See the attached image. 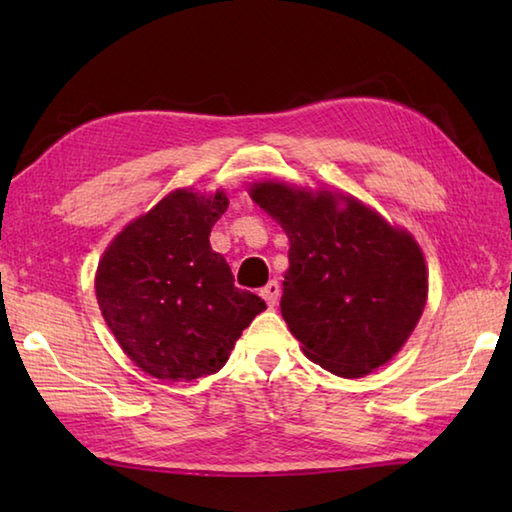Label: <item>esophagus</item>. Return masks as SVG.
I'll list each match as a JSON object with an SVG mask.
<instances>
[{
    "label": "esophagus",
    "mask_w": 512,
    "mask_h": 512,
    "mask_svg": "<svg viewBox=\"0 0 512 512\" xmlns=\"http://www.w3.org/2000/svg\"><path fill=\"white\" fill-rule=\"evenodd\" d=\"M259 295H262V299L268 303V308H275L277 297H279V284L277 281H268V286H264Z\"/></svg>",
    "instance_id": "1"
}]
</instances>
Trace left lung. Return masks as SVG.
I'll return each instance as SVG.
<instances>
[{
  "instance_id": "8db88e82",
  "label": "left lung",
  "mask_w": 512,
  "mask_h": 512,
  "mask_svg": "<svg viewBox=\"0 0 512 512\" xmlns=\"http://www.w3.org/2000/svg\"><path fill=\"white\" fill-rule=\"evenodd\" d=\"M248 195L288 235L281 317L301 352L341 378L389 363L427 306L416 237L339 189L259 180Z\"/></svg>"
}]
</instances>
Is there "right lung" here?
<instances>
[{"mask_svg":"<svg viewBox=\"0 0 512 512\" xmlns=\"http://www.w3.org/2000/svg\"><path fill=\"white\" fill-rule=\"evenodd\" d=\"M228 209L224 189L182 187L123 226L99 259L96 301L136 367L158 380L191 383L217 374L266 303L233 286L209 242Z\"/></svg>","mask_w":512,"mask_h":512,"instance_id":"1","label":"right lung"}]
</instances>
